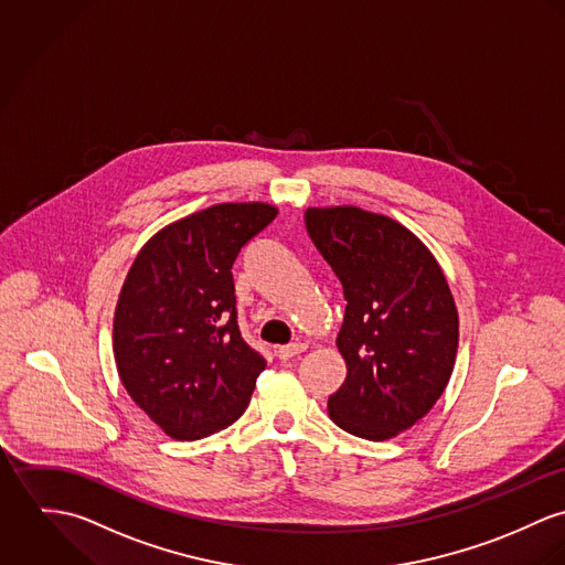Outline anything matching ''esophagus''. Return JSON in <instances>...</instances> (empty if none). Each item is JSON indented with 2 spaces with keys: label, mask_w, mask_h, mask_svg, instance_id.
<instances>
[{
  "label": "esophagus",
  "mask_w": 565,
  "mask_h": 565,
  "mask_svg": "<svg viewBox=\"0 0 565 565\" xmlns=\"http://www.w3.org/2000/svg\"><path fill=\"white\" fill-rule=\"evenodd\" d=\"M306 349H308V347H306L303 342H292V344L279 347V349H277V358H279V360H284V362H288V360H292V358L301 355Z\"/></svg>",
  "instance_id": "1"
}]
</instances>
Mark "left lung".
I'll list each match as a JSON object with an SVG mask.
<instances>
[{"instance_id": "left-lung-1", "label": "left lung", "mask_w": 565, "mask_h": 565, "mask_svg": "<svg viewBox=\"0 0 565 565\" xmlns=\"http://www.w3.org/2000/svg\"><path fill=\"white\" fill-rule=\"evenodd\" d=\"M313 247L344 290L338 349L347 379L331 420L358 438H394L436 405L457 355L459 320L431 252L401 223L353 205L310 207Z\"/></svg>"}]
</instances>
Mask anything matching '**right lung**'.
Here are the masks:
<instances>
[{
  "mask_svg": "<svg viewBox=\"0 0 565 565\" xmlns=\"http://www.w3.org/2000/svg\"><path fill=\"white\" fill-rule=\"evenodd\" d=\"M275 216L268 203L194 212L160 230L127 273L117 369L131 401L171 438H207L252 401L266 360L241 335L232 266Z\"/></svg>",
  "mask_w": 565,
  "mask_h": 565,
  "instance_id": "right-lung-1",
  "label": "right lung"
}]
</instances>
